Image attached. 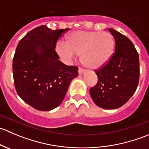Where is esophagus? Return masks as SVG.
Listing matches in <instances>:
<instances>
[{
  "label": "esophagus",
  "mask_w": 149,
  "mask_h": 149,
  "mask_svg": "<svg viewBox=\"0 0 149 149\" xmlns=\"http://www.w3.org/2000/svg\"><path fill=\"white\" fill-rule=\"evenodd\" d=\"M84 70L83 68L79 67V69H78V72H79V74H82V73H84Z\"/></svg>",
  "instance_id": "1"
}]
</instances>
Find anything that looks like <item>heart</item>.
Returning a JSON list of instances; mask_svg holds the SVG:
<instances>
[{"instance_id": "heart-1", "label": "heart", "mask_w": 149, "mask_h": 149, "mask_svg": "<svg viewBox=\"0 0 149 149\" xmlns=\"http://www.w3.org/2000/svg\"><path fill=\"white\" fill-rule=\"evenodd\" d=\"M115 40L107 31L76 30L59 42L55 47L57 54L63 59L70 61L80 55L86 67L99 69L110 61L115 51Z\"/></svg>"}]
</instances>
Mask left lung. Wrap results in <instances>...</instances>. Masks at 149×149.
Wrapping results in <instances>:
<instances>
[{"mask_svg":"<svg viewBox=\"0 0 149 149\" xmlns=\"http://www.w3.org/2000/svg\"><path fill=\"white\" fill-rule=\"evenodd\" d=\"M115 38V49L110 61L94 70L98 81L90 88L94 102L104 109H117L133 95L139 82V55L133 42L113 29H108Z\"/></svg>","mask_w":149,"mask_h":149,"instance_id":"obj_1","label":"left lung"}]
</instances>
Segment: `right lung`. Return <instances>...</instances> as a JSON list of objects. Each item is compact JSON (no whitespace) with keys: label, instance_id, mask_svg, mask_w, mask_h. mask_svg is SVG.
Instances as JSON below:
<instances>
[{"label":"right lung","instance_id":"right-lung-1","mask_svg":"<svg viewBox=\"0 0 149 149\" xmlns=\"http://www.w3.org/2000/svg\"><path fill=\"white\" fill-rule=\"evenodd\" d=\"M68 29L52 30L45 25L28 32L18 44L13 75L18 95L40 111H49L63 100L78 67L66 65L55 51L57 42Z\"/></svg>","mask_w":149,"mask_h":149}]
</instances>
